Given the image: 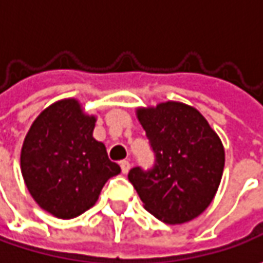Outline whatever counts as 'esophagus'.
<instances>
[{"label":"esophagus","instance_id":"1","mask_svg":"<svg viewBox=\"0 0 263 263\" xmlns=\"http://www.w3.org/2000/svg\"><path fill=\"white\" fill-rule=\"evenodd\" d=\"M120 167H121V171H123V174H127L128 171H130V161H127V159H124V161H121L120 162Z\"/></svg>","mask_w":263,"mask_h":263}]
</instances>
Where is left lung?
Segmentation results:
<instances>
[{
	"label": "left lung",
	"instance_id": "left-lung-1",
	"mask_svg": "<svg viewBox=\"0 0 263 263\" xmlns=\"http://www.w3.org/2000/svg\"><path fill=\"white\" fill-rule=\"evenodd\" d=\"M155 154L151 170L132 168L128 180L147 212L165 224L199 217L215 197L224 171L221 139L196 108L168 101L137 108Z\"/></svg>",
	"mask_w": 263,
	"mask_h": 263
}]
</instances>
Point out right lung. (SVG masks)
I'll return each instance as SVG.
<instances>
[{
  "label": "right lung",
  "instance_id": "1",
  "mask_svg": "<svg viewBox=\"0 0 263 263\" xmlns=\"http://www.w3.org/2000/svg\"><path fill=\"white\" fill-rule=\"evenodd\" d=\"M95 123V116L68 98L45 108L26 135L20 155L26 187L54 217L82 215L95 205L108 178L121 171L93 137Z\"/></svg>",
  "mask_w": 263,
  "mask_h": 263
}]
</instances>
